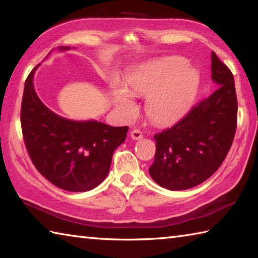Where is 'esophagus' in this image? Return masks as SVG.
<instances>
[{
    "instance_id": "esophagus-1",
    "label": "esophagus",
    "mask_w": 258,
    "mask_h": 258,
    "mask_svg": "<svg viewBox=\"0 0 258 258\" xmlns=\"http://www.w3.org/2000/svg\"><path fill=\"white\" fill-rule=\"evenodd\" d=\"M131 138H132L133 140H140V139L143 138V134L140 130L134 128V130L131 131Z\"/></svg>"
}]
</instances>
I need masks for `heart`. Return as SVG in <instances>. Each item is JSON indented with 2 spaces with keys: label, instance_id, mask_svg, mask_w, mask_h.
I'll return each mask as SVG.
<instances>
[{
  "label": "heart",
  "instance_id": "obj_1",
  "mask_svg": "<svg viewBox=\"0 0 258 258\" xmlns=\"http://www.w3.org/2000/svg\"><path fill=\"white\" fill-rule=\"evenodd\" d=\"M126 83L131 92L148 97L146 111L155 124L171 125L190 110L197 97L200 77L184 58L171 56L131 74ZM115 100L120 108L134 107L124 87L117 90Z\"/></svg>",
  "mask_w": 258,
  "mask_h": 258
}]
</instances>
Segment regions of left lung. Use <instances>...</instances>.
Segmentation results:
<instances>
[{
	"label": "left lung",
	"instance_id": "left-lung-1",
	"mask_svg": "<svg viewBox=\"0 0 258 258\" xmlns=\"http://www.w3.org/2000/svg\"><path fill=\"white\" fill-rule=\"evenodd\" d=\"M212 80L218 85L208 98L163 132L154 135L155 161L149 173L168 190H186L206 181L223 163L237 130L238 101L232 73L212 52Z\"/></svg>",
	"mask_w": 258,
	"mask_h": 258
}]
</instances>
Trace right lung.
<instances>
[{
	"instance_id": "obj_1",
	"label": "right lung",
	"mask_w": 258,
	"mask_h": 258,
	"mask_svg": "<svg viewBox=\"0 0 258 258\" xmlns=\"http://www.w3.org/2000/svg\"><path fill=\"white\" fill-rule=\"evenodd\" d=\"M38 66L25 82L21 101L26 149L37 171L52 184L72 192L89 191L108 175L113 151L125 141L128 127L97 120L74 121L56 115L34 90L33 77Z\"/></svg>"
}]
</instances>
